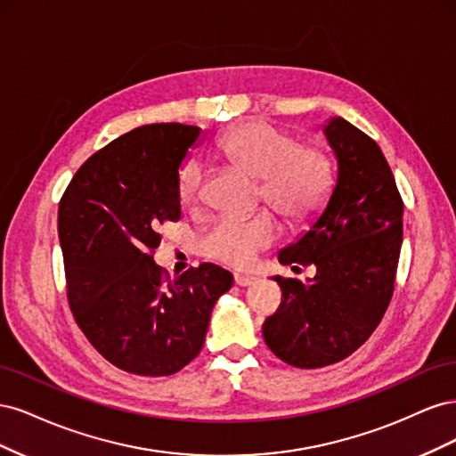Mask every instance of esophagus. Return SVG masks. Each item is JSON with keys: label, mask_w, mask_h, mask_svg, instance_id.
<instances>
[{"label": "esophagus", "mask_w": 456, "mask_h": 456, "mask_svg": "<svg viewBox=\"0 0 456 456\" xmlns=\"http://www.w3.org/2000/svg\"><path fill=\"white\" fill-rule=\"evenodd\" d=\"M233 281H236L238 287H249L255 283V278H251V275H241V273H236L233 275Z\"/></svg>", "instance_id": "1"}]
</instances>
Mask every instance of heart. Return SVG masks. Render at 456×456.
Wrapping results in <instances>:
<instances>
[{
	"label": "heart",
	"mask_w": 456,
	"mask_h": 456,
	"mask_svg": "<svg viewBox=\"0 0 456 456\" xmlns=\"http://www.w3.org/2000/svg\"><path fill=\"white\" fill-rule=\"evenodd\" d=\"M220 158L232 167L258 178L256 198L287 223L305 224L320 213L335 186L333 161L314 144H298L295 136L268 121H245L228 129L216 142ZM178 201L196 211L203 203L205 178L198 163L178 175ZM278 220L268 211L251 216L218 218L200 238L205 258L245 268L278 240Z\"/></svg>",
	"instance_id": "heart-1"
}]
</instances>
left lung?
<instances>
[{
  "label": "left lung",
  "mask_w": 456,
  "mask_h": 456,
  "mask_svg": "<svg viewBox=\"0 0 456 456\" xmlns=\"http://www.w3.org/2000/svg\"><path fill=\"white\" fill-rule=\"evenodd\" d=\"M325 134L338 161L333 196L278 256L317 273L308 283L273 278L281 305L262 325L268 348L298 369L342 362L372 335L392 300L403 241V200L379 144L342 118Z\"/></svg>",
  "instance_id": "1"
}]
</instances>
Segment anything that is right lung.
I'll return each mask as SVG.
<instances>
[{"label": "right lung", "mask_w": 456, "mask_h": 456, "mask_svg": "<svg viewBox=\"0 0 456 456\" xmlns=\"http://www.w3.org/2000/svg\"><path fill=\"white\" fill-rule=\"evenodd\" d=\"M201 129L136 127L93 154L59 203L66 297L93 348L121 370L167 377L201 352L232 273L200 265L169 278L156 262L159 226L181 218L178 167Z\"/></svg>", "instance_id": "right-lung-1"}]
</instances>
